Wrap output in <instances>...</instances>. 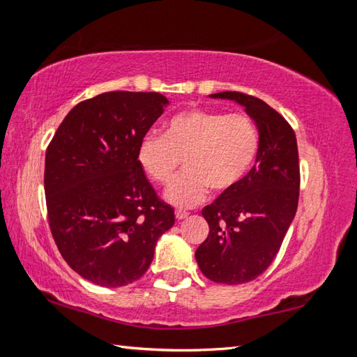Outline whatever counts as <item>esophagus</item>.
<instances>
[{"mask_svg":"<svg viewBox=\"0 0 357 357\" xmlns=\"http://www.w3.org/2000/svg\"><path fill=\"white\" fill-rule=\"evenodd\" d=\"M174 215H176L178 220H183V219H185L187 215H189V213H187V211H183V209H176V211H174Z\"/></svg>","mask_w":357,"mask_h":357,"instance_id":"34e87169","label":"esophagus"}]
</instances>
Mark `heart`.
<instances>
[{
  "label": "heart",
  "mask_w": 357,
  "mask_h": 357,
  "mask_svg": "<svg viewBox=\"0 0 357 357\" xmlns=\"http://www.w3.org/2000/svg\"><path fill=\"white\" fill-rule=\"evenodd\" d=\"M258 129L243 113L190 108L168 121L165 134L144 135L137 149V162L149 179L168 184L181 159L187 170L165 192L174 206L190 208L209 190L227 192L236 187L257 159Z\"/></svg>",
  "instance_id": "1"
}]
</instances>
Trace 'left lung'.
Returning a JSON list of instances; mask_svg holds the SVG:
<instances>
[{
	"label": "left lung",
	"mask_w": 357,
	"mask_h": 357,
	"mask_svg": "<svg viewBox=\"0 0 357 357\" xmlns=\"http://www.w3.org/2000/svg\"><path fill=\"white\" fill-rule=\"evenodd\" d=\"M209 98L244 107L259 134L252 170L203 208L209 234L195 252L198 268L209 280L241 285L268 269L294 219L299 200L298 143L285 118L261 99L236 91Z\"/></svg>",
	"instance_id": "8db88e82"
}]
</instances>
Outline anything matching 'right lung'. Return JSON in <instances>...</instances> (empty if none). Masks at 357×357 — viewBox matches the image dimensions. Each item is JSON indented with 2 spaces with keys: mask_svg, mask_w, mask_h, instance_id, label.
I'll use <instances>...</instances> for the list:
<instances>
[{
  "mask_svg": "<svg viewBox=\"0 0 357 357\" xmlns=\"http://www.w3.org/2000/svg\"><path fill=\"white\" fill-rule=\"evenodd\" d=\"M167 104L159 93L99 94L72 108L47 148L53 239L66 263L99 287L140 279L174 223L137 162L138 143Z\"/></svg>",
  "mask_w": 357,
  "mask_h": 357,
  "instance_id": "add662e5",
  "label": "right lung"
}]
</instances>
